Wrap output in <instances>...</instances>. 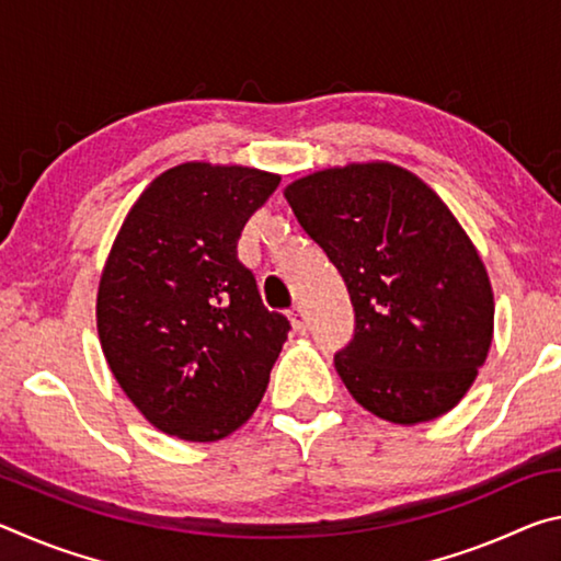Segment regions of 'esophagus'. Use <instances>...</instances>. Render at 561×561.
<instances>
[{"instance_id":"34e87169","label":"esophagus","mask_w":561,"mask_h":561,"mask_svg":"<svg viewBox=\"0 0 561 561\" xmlns=\"http://www.w3.org/2000/svg\"><path fill=\"white\" fill-rule=\"evenodd\" d=\"M289 319H291V327L299 331V334H304V331L309 329V321H307V314H304V309L301 307H294L291 311H289Z\"/></svg>"}]
</instances>
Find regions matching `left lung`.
Instances as JSON below:
<instances>
[{
    "mask_svg": "<svg viewBox=\"0 0 561 561\" xmlns=\"http://www.w3.org/2000/svg\"><path fill=\"white\" fill-rule=\"evenodd\" d=\"M354 304L334 366L383 421H433L460 403L492 341L485 264L433 190L391 163H354L284 190Z\"/></svg>",
    "mask_w": 561,
    "mask_h": 561,
    "instance_id": "left-lung-1",
    "label": "left lung"
}]
</instances>
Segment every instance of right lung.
<instances>
[{"label":"right lung","instance_id":"obj_1","mask_svg":"<svg viewBox=\"0 0 561 561\" xmlns=\"http://www.w3.org/2000/svg\"><path fill=\"white\" fill-rule=\"evenodd\" d=\"M279 175L183 163L150 183L123 222L99 284L103 354L158 431L210 443L260 405L289 334L262 304L237 240Z\"/></svg>","mask_w":561,"mask_h":561}]
</instances>
